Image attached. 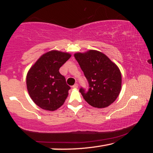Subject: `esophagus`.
I'll return each instance as SVG.
<instances>
[{"label": "esophagus", "mask_w": 153, "mask_h": 153, "mask_svg": "<svg viewBox=\"0 0 153 153\" xmlns=\"http://www.w3.org/2000/svg\"><path fill=\"white\" fill-rule=\"evenodd\" d=\"M74 88H75V89H76V88H78V84H75L73 86H72Z\"/></svg>", "instance_id": "1"}]
</instances>
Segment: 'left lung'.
Listing matches in <instances>:
<instances>
[{"instance_id": "8db88e82", "label": "left lung", "mask_w": 153, "mask_h": 153, "mask_svg": "<svg viewBox=\"0 0 153 153\" xmlns=\"http://www.w3.org/2000/svg\"><path fill=\"white\" fill-rule=\"evenodd\" d=\"M89 84L88 92H79L92 107L105 108L115 101L121 88V74L119 67L101 52L90 50L74 55Z\"/></svg>"}]
</instances>
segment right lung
<instances>
[{"instance_id":"add662e5","label":"right lung","mask_w":153,"mask_h":153,"mask_svg":"<svg viewBox=\"0 0 153 153\" xmlns=\"http://www.w3.org/2000/svg\"><path fill=\"white\" fill-rule=\"evenodd\" d=\"M71 56L67 53L51 51L41 56L28 71V93L35 104L42 109L55 111L65 101L71 88L59 70Z\"/></svg>"}]
</instances>
